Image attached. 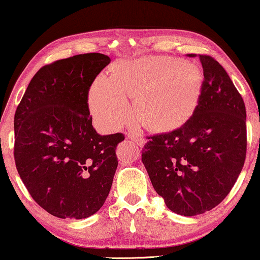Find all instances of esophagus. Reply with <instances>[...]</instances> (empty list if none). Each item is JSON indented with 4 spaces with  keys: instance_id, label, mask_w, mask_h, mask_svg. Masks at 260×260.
<instances>
[{
    "instance_id": "1",
    "label": "esophagus",
    "mask_w": 260,
    "mask_h": 260,
    "mask_svg": "<svg viewBox=\"0 0 260 260\" xmlns=\"http://www.w3.org/2000/svg\"><path fill=\"white\" fill-rule=\"evenodd\" d=\"M126 136L129 137L130 140L136 142L138 145H143L145 143L144 136L141 133H138V131H129V133H126Z\"/></svg>"
}]
</instances>
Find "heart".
<instances>
[{
  "mask_svg": "<svg viewBox=\"0 0 260 260\" xmlns=\"http://www.w3.org/2000/svg\"><path fill=\"white\" fill-rule=\"evenodd\" d=\"M202 87L200 69L170 56L122 61L112 77L99 76L90 91V109L103 127L116 130L129 119L126 97L135 98L138 117L156 130L182 125L197 108Z\"/></svg>",
  "mask_w": 260,
  "mask_h": 260,
  "instance_id": "1",
  "label": "heart"
}]
</instances>
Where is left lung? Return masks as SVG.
I'll return each instance as SVG.
<instances>
[{
  "label": "left lung",
  "instance_id": "1",
  "mask_svg": "<svg viewBox=\"0 0 260 260\" xmlns=\"http://www.w3.org/2000/svg\"><path fill=\"white\" fill-rule=\"evenodd\" d=\"M199 59L204 80L193 115L170 133L148 137L142 149L156 193L170 211L184 216L211 211L229 195L247 148L243 97L214 58Z\"/></svg>",
  "mask_w": 260,
  "mask_h": 260
}]
</instances>
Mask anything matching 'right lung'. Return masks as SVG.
<instances>
[{"mask_svg": "<svg viewBox=\"0 0 260 260\" xmlns=\"http://www.w3.org/2000/svg\"><path fill=\"white\" fill-rule=\"evenodd\" d=\"M110 58L86 53L35 73L14 117L16 169L30 197L49 214L85 219L108 198L124 134L92 126L88 91Z\"/></svg>", "mask_w": 260, "mask_h": 260, "instance_id": "right-lung-1", "label": "right lung"}]
</instances>
